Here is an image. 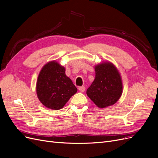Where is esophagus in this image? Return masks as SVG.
<instances>
[{
	"label": "esophagus",
	"instance_id": "1",
	"mask_svg": "<svg viewBox=\"0 0 158 158\" xmlns=\"http://www.w3.org/2000/svg\"><path fill=\"white\" fill-rule=\"evenodd\" d=\"M78 89H79L80 92H84V91H85V87H84V86H80V87H79V88H78Z\"/></svg>",
	"mask_w": 158,
	"mask_h": 158
}]
</instances>
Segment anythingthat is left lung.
Masks as SVG:
<instances>
[{
	"mask_svg": "<svg viewBox=\"0 0 158 158\" xmlns=\"http://www.w3.org/2000/svg\"><path fill=\"white\" fill-rule=\"evenodd\" d=\"M95 77L87 95L99 108L113 106L121 97L123 82L117 68L109 61L95 66Z\"/></svg>",
	"mask_w": 158,
	"mask_h": 158,
	"instance_id": "obj_1",
	"label": "left lung"
}]
</instances>
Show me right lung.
<instances>
[{"mask_svg": "<svg viewBox=\"0 0 158 158\" xmlns=\"http://www.w3.org/2000/svg\"><path fill=\"white\" fill-rule=\"evenodd\" d=\"M77 90L70 78L66 75L65 68L56 60L47 63L38 75L36 83L37 98L49 109H62Z\"/></svg>", "mask_w": 158, "mask_h": 158, "instance_id": "add662e5", "label": "right lung"}]
</instances>
